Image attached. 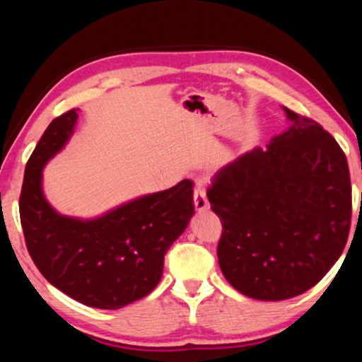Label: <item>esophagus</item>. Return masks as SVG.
Masks as SVG:
<instances>
[{"label":"esophagus","instance_id":"34e87169","mask_svg":"<svg viewBox=\"0 0 362 362\" xmlns=\"http://www.w3.org/2000/svg\"><path fill=\"white\" fill-rule=\"evenodd\" d=\"M193 203H194V209L198 212H204L209 209V201H207L206 192L201 188H196L193 193Z\"/></svg>","mask_w":362,"mask_h":362}]
</instances>
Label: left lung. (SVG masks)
<instances>
[{
    "mask_svg": "<svg viewBox=\"0 0 362 362\" xmlns=\"http://www.w3.org/2000/svg\"><path fill=\"white\" fill-rule=\"evenodd\" d=\"M291 126L218 170L207 189L222 222L226 281L267 302L297 297L339 260L351 223L345 153L316 121L283 107Z\"/></svg>",
    "mask_w": 362,
    "mask_h": 362,
    "instance_id": "left-lung-1",
    "label": "left lung"
}]
</instances>
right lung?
<instances>
[{
    "label": "right lung",
    "instance_id": "obj_1",
    "mask_svg": "<svg viewBox=\"0 0 362 362\" xmlns=\"http://www.w3.org/2000/svg\"><path fill=\"white\" fill-rule=\"evenodd\" d=\"M78 110L54 119L30 156L21 193L27 249L42 276L76 302L118 310L155 289L164 255L194 214L193 182L139 196L94 218L59 214L42 192V169L73 136Z\"/></svg>",
    "mask_w": 362,
    "mask_h": 362
}]
</instances>
